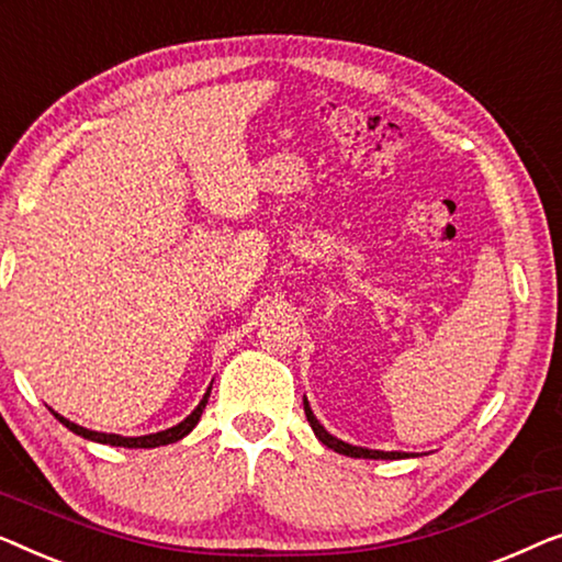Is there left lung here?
Returning a JSON list of instances; mask_svg holds the SVG:
<instances>
[{
	"label": "left lung",
	"mask_w": 562,
	"mask_h": 562,
	"mask_svg": "<svg viewBox=\"0 0 562 562\" xmlns=\"http://www.w3.org/2000/svg\"><path fill=\"white\" fill-rule=\"evenodd\" d=\"M303 407H305V417L307 423H311V428L323 446H328L330 450H336V453L341 456H351V458H384V461H394V458H407V453H400V450H371V448H361V446H351V442H344L330 436V432L323 428V425L315 420L311 405H307V400H303Z\"/></svg>",
	"instance_id": "left-lung-1"
}]
</instances>
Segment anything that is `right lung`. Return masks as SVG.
<instances>
[{"instance_id":"add662e5","label":"right lung","mask_w":562,"mask_h":562,"mask_svg":"<svg viewBox=\"0 0 562 562\" xmlns=\"http://www.w3.org/2000/svg\"><path fill=\"white\" fill-rule=\"evenodd\" d=\"M209 394H211V386L209 392L203 394V400L199 402V407L193 409L191 415L186 417L183 423L172 425L168 430H160V432H149V436H139V438H124V436H114V432H97V430H89V428H81V425L66 420V417H60L58 413H53L58 420L66 425L70 432H76V436H81L86 440H97V442H106V446H116V448H157V446H168V442H176L180 438H186L188 432H191L195 425H199L203 409H205V402H209Z\"/></svg>"}]
</instances>
